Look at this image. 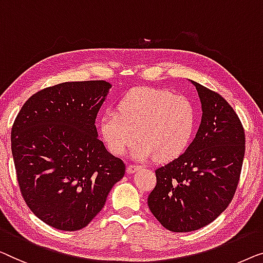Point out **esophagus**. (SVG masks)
I'll use <instances>...</instances> for the list:
<instances>
[{
  "label": "esophagus",
  "instance_id": "esophagus-1",
  "mask_svg": "<svg viewBox=\"0 0 263 263\" xmlns=\"http://www.w3.org/2000/svg\"><path fill=\"white\" fill-rule=\"evenodd\" d=\"M139 169H142V165H137V164H130L127 167V173H130V174H133V173H136L137 170H139Z\"/></svg>",
  "mask_w": 263,
  "mask_h": 263
}]
</instances>
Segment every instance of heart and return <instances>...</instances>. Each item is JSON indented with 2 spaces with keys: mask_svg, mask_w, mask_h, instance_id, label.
<instances>
[{
  "mask_svg": "<svg viewBox=\"0 0 263 263\" xmlns=\"http://www.w3.org/2000/svg\"><path fill=\"white\" fill-rule=\"evenodd\" d=\"M195 125L193 103L164 89L136 88L120 100L118 110L107 109L100 119V133L107 149L121 155L133 142L137 160L170 161L190 144Z\"/></svg>",
  "mask_w": 263,
  "mask_h": 263,
  "instance_id": "obj_1",
  "label": "heart"
}]
</instances>
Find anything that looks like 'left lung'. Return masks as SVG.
<instances>
[{
    "label": "left lung",
    "mask_w": 263,
    "mask_h": 263,
    "mask_svg": "<svg viewBox=\"0 0 263 263\" xmlns=\"http://www.w3.org/2000/svg\"><path fill=\"white\" fill-rule=\"evenodd\" d=\"M201 102V123L186 151L156 169L147 198L155 218L173 232L206 227L230 204L246 151L241 120L227 100L191 80Z\"/></svg>",
    "instance_id": "8db88e82"
}]
</instances>
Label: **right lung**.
<instances>
[{
    "instance_id": "add662e5",
    "label": "right lung",
    "mask_w": 263,
    "mask_h": 263,
    "mask_svg": "<svg viewBox=\"0 0 263 263\" xmlns=\"http://www.w3.org/2000/svg\"><path fill=\"white\" fill-rule=\"evenodd\" d=\"M110 87L106 81L49 87L32 95L14 121L12 154L22 197L58 230L87 227L125 174L95 126Z\"/></svg>"
}]
</instances>
